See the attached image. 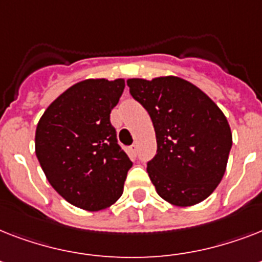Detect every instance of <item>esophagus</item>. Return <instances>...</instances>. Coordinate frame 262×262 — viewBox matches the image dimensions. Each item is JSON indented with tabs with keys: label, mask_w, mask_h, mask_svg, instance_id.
<instances>
[{
	"label": "esophagus",
	"mask_w": 262,
	"mask_h": 262,
	"mask_svg": "<svg viewBox=\"0 0 262 262\" xmlns=\"http://www.w3.org/2000/svg\"><path fill=\"white\" fill-rule=\"evenodd\" d=\"M127 154H129L130 156L137 155V145H136V144H133V145H130V147L127 148Z\"/></svg>",
	"instance_id": "obj_1"
}]
</instances>
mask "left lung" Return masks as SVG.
<instances>
[{
	"instance_id": "8db88e82",
	"label": "left lung",
	"mask_w": 262,
	"mask_h": 262,
	"mask_svg": "<svg viewBox=\"0 0 262 262\" xmlns=\"http://www.w3.org/2000/svg\"><path fill=\"white\" fill-rule=\"evenodd\" d=\"M126 83L155 127L158 154L147 171L158 194L175 207L204 201L223 178L232 145L223 111L199 87L177 76Z\"/></svg>"
}]
</instances>
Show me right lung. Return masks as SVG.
<instances>
[{"instance_id": "obj_1", "label": "right lung", "mask_w": 262, "mask_h": 262, "mask_svg": "<svg viewBox=\"0 0 262 262\" xmlns=\"http://www.w3.org/2000/svg\"><path fill=\"white\" fill-rule=\"evenodd\" d=\"M123 88V79L73 84L50 103L36 126L35 154L47 181L84 211L113 205L132 167L110 123Z\"/></svg>"}]
</instances>
